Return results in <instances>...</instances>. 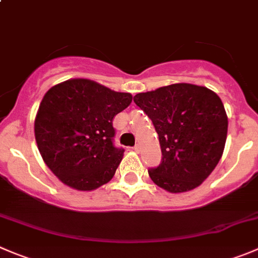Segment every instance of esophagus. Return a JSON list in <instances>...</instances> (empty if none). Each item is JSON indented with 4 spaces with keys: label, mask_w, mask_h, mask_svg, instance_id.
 I'll return each mask as SVG.
<instances>
[{
    "label": "esophagus",
    "mask_w": 258,
    "mask_h": 258,
    "mask_svg": "<svg viewBox=\"0 0 258 258\" xmlns=\"http://www.w3.org/2000/svg\"><path fill=\"white\" fill-rule=\"evenodd\" d=\"M132 150H135V151H136V153H139V151H140V145H139V144H136V145H135L134 148H132Z\"/></svg>",
    "instance_id": "34e87169"
}]
</instances>
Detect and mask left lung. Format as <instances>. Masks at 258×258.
Returning <instances> with one entry per match:
<instances>
[{"label": "left lung", "instance_id": "1", "mask_svg": "<svg viewBox=\"0 0 258 258\" xmlns=\"http://www.w3.org/2000/svg\"><path fill=\"white\" fill-rule=\"evenodd\" d=\"M134 102L159 135L162 162L150 168L154 183L172 194L196 188L218 165L227 141L221 99L205 86L173 84L136 94Z\"/></svg>", "mask_w": 258, "mask_h": 258}]
</instances>
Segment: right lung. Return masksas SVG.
<instances>
[{
    "mask_svg": "<svg viewBox=\"0 0 258 258\" xmlns=\"http://www.w3.org/2000/svg\"><path fill=\"white\" fill-rule=\"evenodd\" d=\"M132 102L95 81L72 79L45 93L34 123L47 167L64 184L91 191L109 182L123 158L114 146L113 119Z\"/></svg>",
    "mask_w": 258,
    "mask_h": 258,
    "instance_id": "obj_1",
    "label": "right lung"
}]
</instances>
